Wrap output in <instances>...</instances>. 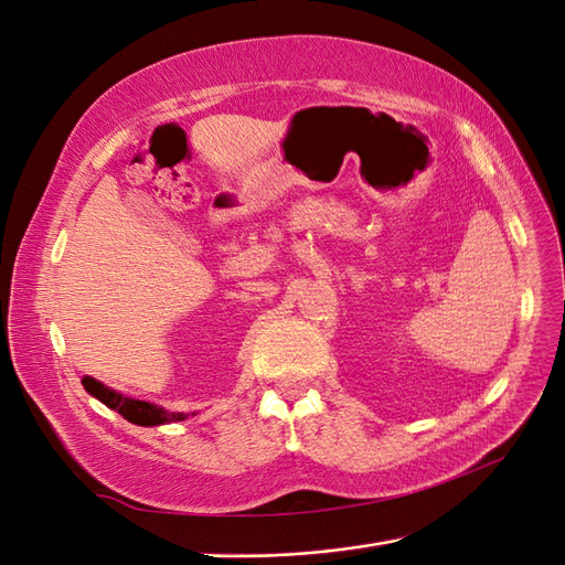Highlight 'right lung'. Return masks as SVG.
Listing matches in <instances>:
<instances>
[{"label":"right lung","instance_id":"1","mask_svg":"<svg viewBox=\"0 0 565 565\" xmlns=\"http://www.w3.org/2000/svg\"><path fill=\"white\" fill-rule=\"evenodd\" d=\"M82 386L89 391V396L98 398L104 405H108L115 413L122 415L127 422L139 424V426H160V424H169V422H183L188 419L185 413H167L164 407L148 403V401H136V398H127L122 393H117L108 386L100 384L94 377H84Z\"/></svg>","mask_w":565,"mask_h":565}]
</instances>
